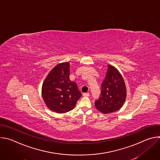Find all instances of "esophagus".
<instances>
[{
	"label": "esophagus",
	"instance_id": "esophagus-1",
	"mask_svg": "<svg viewBox=\"0 0 160 160\" xmlns=\"http://www.w3.org/2000/svg\"><path fill=\"white\" fill-rule=\"evenodd\" d=\"M90 96V94L89 93H84V94H83V96H84V97H88Z\"/></svg>",
	"mask_w": 160,
	"mask_h": 160
}]
</instances>
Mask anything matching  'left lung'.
Here are the masks:
<instances>
[{
  "mask_svg": "<svg viewBox=\"0 0 160 160\" xmlns=\"http://www.w3.org/2000/svg\"><path fill=\"white\" fill-rule=\"evenodd\" d=\"M126 96L125 83L122 75L117 68L108 64L100 98L95 102L96 108L104 114L117 111L123 105Z\"/></svg>",
  "mask_w": 160,
  "mask_h": 160,
  "instance_id": "obj_1",
  "label": "left lung"
}]
</instances>
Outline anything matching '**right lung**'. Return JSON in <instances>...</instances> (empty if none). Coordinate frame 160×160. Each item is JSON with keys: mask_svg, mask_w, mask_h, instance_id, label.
Here are the masks:
<instances>
[{"mask_svg": "<svg viewBox=\"0 0 160 160\" xmlns=\"http://www.w3.org/2000/svg\"><path fill=\"white\" fill-rule=\"evenodd\" d=\"M70 63L57 64L45 79L42 94L47 106L58 113L72 110L82 96L77 85L70 80Z\"/></svg>", "mask_w": 160, "mask_h": 160, "instance_id": "add662e5", "label": "right lung"}]
</instances>
